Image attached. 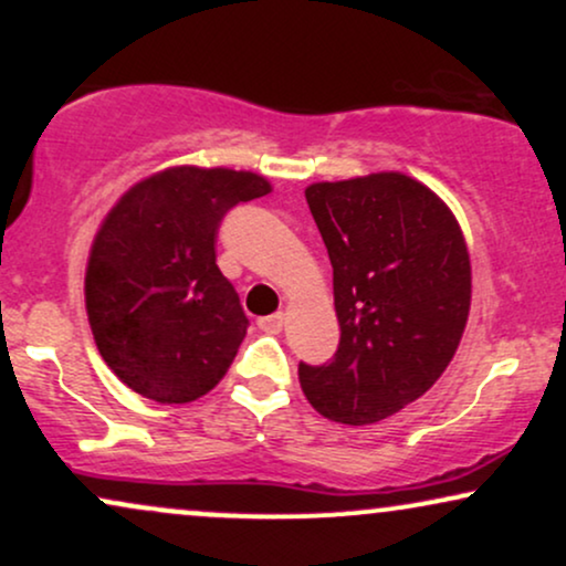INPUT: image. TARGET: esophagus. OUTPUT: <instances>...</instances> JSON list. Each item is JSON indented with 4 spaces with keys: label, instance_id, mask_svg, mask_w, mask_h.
Returning <instances> with one entry per match:
<instances>
[{
    "label": "esophagus",
    "instance_id": "34e87169",
    "mask_svg": "<svg viewBox=\"0 0 566 566\" xmlns=\"http://www.w3.org/2000/svg\"><path fill=\"white\" fill-rule=\"evenodd\" d=\"M258 327H261L263 333H282V327H284V314H282V311H279V314L263 316V319H258Z\"/></svg>",
    "mask_w": 566,
    "mask_h": 566
}]
</instances>
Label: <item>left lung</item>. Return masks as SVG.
I'll return each instance as SVG.
<instances>
[{"label": "left lung", "mask_w": 566, "mask_h": 566, "mask_svg": "<svg viewBox=\"0 0 566 566\" xmlns=\"http://www.w3.org/2000/svg\"><path fill=\"white\" fill-rule=\"evenodd\" d=\"M333 263L340 346L297 367L327 420L369 426L420 399L460 346L471 311V258L458 218L405 172L305 188Z\"/></svg>", "instance_id": "1"}]
</instances>
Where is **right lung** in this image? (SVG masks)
Masks as SVG:
<instances>
[{"mask_svg": "<svg viewBox=\"0 0 566 566\" xmlns=\"http://www.w3.org/2000/svg\"><path fill=\"white\" fill-rule=\"evenodd\" d=\"M265 193L258 172L178 165L129 186L103 218L84 305L103 361L135 394L186 405L229 373L250 322L216 263L218 226Z\"/></svg>", "mask_w": 566, "mask_h": 566, "instance_id": "obj_1", "label": "right lung"}]
</instances>
